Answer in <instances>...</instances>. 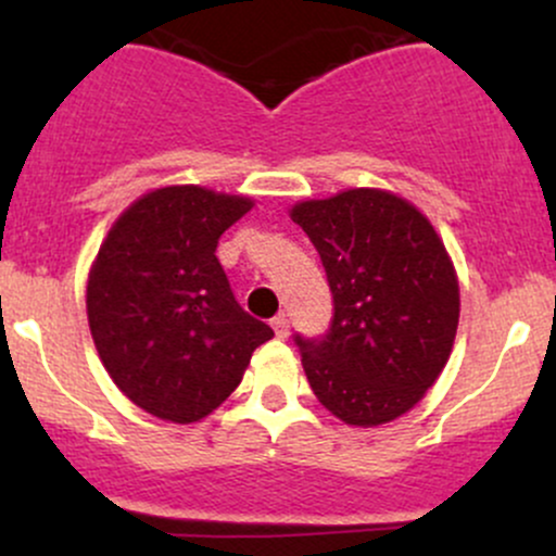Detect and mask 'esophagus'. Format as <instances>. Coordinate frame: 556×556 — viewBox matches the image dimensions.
<instances>
[{"mask_svg": "<svg viewBox=\"0 0 556 556\" xmlns=\"http://www.w3.org/2000/svg\"><path fill=\"white\" fill-rule=\"evenodd\" d=\"M271 329L277 331V337H282V340H285V337L290 334V321H287V316H285V314L274 316V318H271Z\"/></svg>", "mask_w": 556, "mask_h": 556, "instance_id": "34e87169", "label": "esophagus"}]
</instances>
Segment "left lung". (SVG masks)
<instances>
[{
    "label": "left lung",
    "mask_w": 556,
    "mask_h": 556,
    "mask_svg": "<svg viewBox=\"0 0 556 556\" xmlns=\"http://www.w3.org/2000/svg\"><path fill=\"white\" fill-rule=\"evenodd\" d=\"M321 256L334 318L295 337L324 407L348 426L389 424L424 400L446 366L460 285L442 238L405 198L350 188L290 208Z\"/></svg>",
    "instance_id": "left-lung-1"
}]
</instances>
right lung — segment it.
<instances>
[{
  "instance_id": "right-lung-1",
  "label": "right lung",
  "mask_w": 556,
  "mask_h": 556,
  "mask_svg": "<svg viewBox=\"0 0 556 556\" xmlns=\"http://www.w3.org/2000/svg\"><path fill=\"white\" fill-rule=\"evenodd\" d=\"M245 195L169 185L117 216L88 271V327L112 381L140 410L195 424L240 384L274 331L248 316L216 258Z\"/></svg>"
}]
</instances>
